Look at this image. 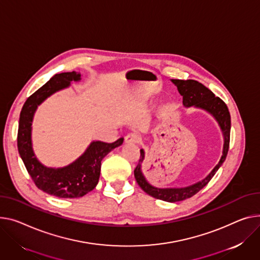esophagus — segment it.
I'll use <instances>...</instances> for the list:
<instances>
[{"instance_id": "esophagus-1", "label": "esophagus", "mask_w": 260, "mask_h": 260, "mask_svg": "<svg viewBox=\"0 0 260 260\" xmlns=\"http://www.w3.org/2000/svg\"><path fill=\"white\" fill-rule=\"evenodd\" d=\"M125 140V143H138L140 140L139 136H138L137 134H134V133H131V134H127L124 138Z\"/></svg>"}]
</instances>
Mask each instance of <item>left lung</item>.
<instances>
[{
	"mask_svg": "<svg viewBox=\"0 0 260 260\" xmlns=\"http://www.w3.org/2000/svg\"><path fill=\"white\" fill-rule=\"evenodd\" d=\"M177 86L180 94L183 96V105L185 107H198L204 109L211 113L215 119L218 121V123L221 127L223 133L224 143H223V150L222 155L218 162V164L214 167V169L210 172V175L204 179L202 182H199L192 186L185 187V188H170V189H160L154 188L149 185L145 178L143 177L141 172V163L144 159V151L143 149L140 150V159L138 162L134 170L135 179L143 191L149 194L152 198L158 200L166 201V202H180L186 199H189L197 194L201 189H203L207 184L210 182L213 176L216 174L218 168L226 160L228 154L229 145H230V129H231V117L228 107L219 97H216L208 88L197 80L188 79V80H181V79H172Z\"/></svg>",
	"mask_w": 260,
	"mask_h": 260,
	"instance_id": "8db88e82",
	"label": "left lung"
}]
</instances>
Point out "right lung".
Segmentation results:
<instances>
[{"label": "right lung", "mask_w": 260, "mask_h": 260, "mask_svg": "<svg viewBox=\"0 0 260 260\" xmlns=\"http://www.w3.org/2000/svg\"><path fill=\"white\" fill-rule=\"evenodd\" d=\"M79 79L80 74L74 71L55 74L29 96L22 108L17 131V149L32 181L44 192L62 199L80 198L92 191L99 181L102 159L123 142V138H119L113 143L93 142L77 161L59 169L47 168L38 161L31 146V123L34 112L48 96L66 88L72 80Z\"/></svg>", "instance_id": "1"}]
</instances>
